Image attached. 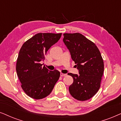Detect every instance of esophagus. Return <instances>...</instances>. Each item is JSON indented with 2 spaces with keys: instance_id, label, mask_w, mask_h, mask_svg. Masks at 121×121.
Returning a JSON list of instances; mask_svg holds the SVG:
<instances>
[{
  "instance_id": "1",
  "label": "esophagus",
  "mask_w": 121,
  "mask_h": 121,
  "mask_svg": "<svg viewBox=\"0 0 121 121\" xmlns=\"http://www.w3.org/2000/svg\"><path fill=\"white\" fill-rule=\"evenodd\" d=\"M60 76L61 77H63V76H66V74H65V73H60Z\"/></svg>"
}]
</instances>
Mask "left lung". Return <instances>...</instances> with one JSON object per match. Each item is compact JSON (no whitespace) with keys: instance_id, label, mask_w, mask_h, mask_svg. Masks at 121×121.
Here are the masks:
<instances>
[{"instance_id":"8db88e82","label":"left lung","mask_w":121,"mask_h":121,"mask_svg":"<svg viewBox=\"0 0 121 121\" xmlns=\"http://www.w3.org/2000/svg\"><path fill=\"white\" fill-rule=\"evenodd\" d=\"M63 41L79 73H68L73 79L69 92L77 100L89 99L100 87L104 71L101 53L96 45L81 34H64Z\"/></svg>"}]
</instances>
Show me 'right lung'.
Listing matches in <instances>:
<instances>
[{"label":"right lung","mask_w":121,"mask_h":121,"mask_svg":"<svg viewBox=\"0 0 121 121\" xmlns=\"http://www.w3.org/2000/svg\"><path fill=\"white\" fill-rule=\"evenodd\" d=\"M62 34L38 33L21 48L17 62V75L27 95L36 99L49 95L59 80L57 70L49 71L40 63L50 48L59 41Z\"/></svg>","instance_id":"add662e5"}]
</instances>
